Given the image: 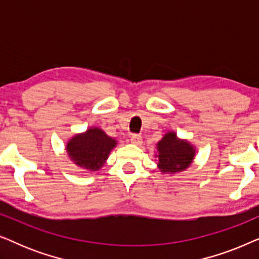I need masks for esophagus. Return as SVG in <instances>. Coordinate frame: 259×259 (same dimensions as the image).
<instances>
[{"label": "esophagus", "mask_w": 259, "mask_h": 259, "mask_svg": "<svg viewBox=\"0 0 259 259\" xmlns=\"http://www.w3.org/2000/svg\"><path fill=\"white\" fill-rule=\"evenodd\" d=\"M131 141L134 145H141V143H143V137L140 134H132L131 136Z\"/></svg>", "instance_id": "obj_1"}]
</instances>
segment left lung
<instances>
[{
  "mask_svg": "<svg viewBox=\"0 0 259 259\" xmlns=\"http://www.w3.org/2000/svg\"><path fill=\"white\" fill-rule=\"evenodd\" d=\"M159 168L162 172H180L187 168L194 157V150L185 140L169 132L158 143Z\"/></svg>",
  "mask_w": 259,
  "mask_h": 259,
  "instance_id": "obj_1",
  "label": "left lung"
}]
</instances>
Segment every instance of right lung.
<instances>
[{"instance_id": "add662e5", "label": "right lung", "mask_w": 259, "mask_h": 259, "mask_svg": "<svg viewBox=\"0 0 259 259\" xmlns=\"http://www.w3.org/2000/svg\"><path fill=\"white\" fill-rule=\"evenodd\" d=\"M116 145V141L104 131L91 128L86 133L77 134L67 144V152L70 159L88 171H97L105 164L109 152Z\"/></svg>"}]
</instances>
